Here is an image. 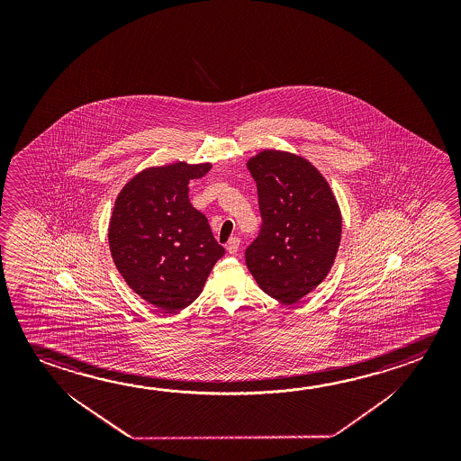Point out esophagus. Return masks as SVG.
Here are the masks:
<instances>
[{
	"label": "esophagus",
	"mask_w": 461,
	"mask_h": 461,
	"mask_svg": "<svg viewBox=\"0 0 461 461\" xmlns=\"http://www.w3.org/2000/svg\"><path fill=\"white\" fill-rule=\"evenodd\" d=\"M240 246H241V240L238 238V236H233V238H230V241L227 244L228 254H231L234 256L238 250H240Z\"/></svg>",
	"instance_id": "esophagus-1"
}]
</instances>
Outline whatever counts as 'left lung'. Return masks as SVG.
<instances>
[{"label":"left lung","mask_w":461,"mask_h":461,"mask_svg":"<svg viewBox=\"0 0 461 461\" xmlns=\"http://www.w3.org/2000/svg\"><path fill=\"white\" fill-rule=\"evenodd\" d=\"M248 168L264 225L246 264L264 293L295 303L331 272L342 233L338 199L317 167L294 152L264 149Z\"/></svg>","instance_id":"8db88e82"}]
</instances>
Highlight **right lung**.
Returning a JSON list of instances; mask_svg holds the SVG:
<instances>
[{
	"instance_id": "right-lung-1",
	"label": "right lung",
	"mask_w": 461,
	"mask_h": 461,
	"mask_svg": "<svg viewBox=\"0 0 461 461\" xmlns=\"http://www.w3.org/2000/svg\"><path fill=\"white\" fill-rule=\"evenodd\" d=\"M211 162L148 167L130 178L113 203L109 248L136 294L166 313L194 303L225 249L188 197L193 178Z\"/></svg>"
}]
</instances>
